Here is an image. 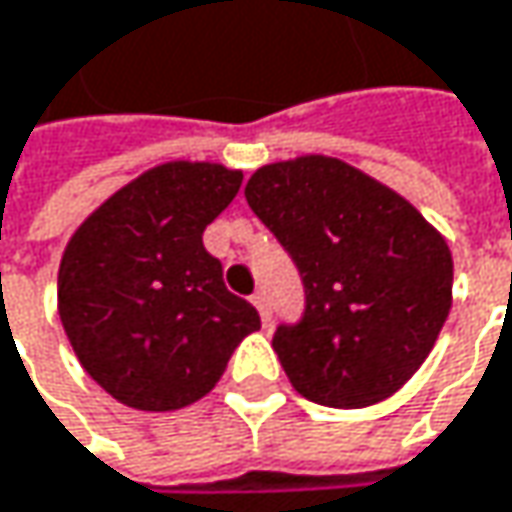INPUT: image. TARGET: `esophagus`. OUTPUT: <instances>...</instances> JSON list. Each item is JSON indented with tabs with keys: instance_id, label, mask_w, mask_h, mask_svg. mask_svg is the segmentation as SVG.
<instances>
[{
	"instance_id": "34e87169",
	"label": "esophagus",
	"mask_w": 512,
	"mask_h": 512,
	"mask_svg": "<svg viewBox=\"0 0 512 512\" xmlns=\"http://www.w3.org/2000/svg\"><path fill=\"white\" fill-rule=\"evenodd\" d=\"M250 300H253V306L259 309L262 321L268 324V321H271V306H268V294H265V291H256V294H253Z\"/></svg>"
}]
</instances>
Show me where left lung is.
Returning a JSON list of instances; mask_svg holds the SVG:
<instances>
[{"instance_id": "1", "label": "left lung", "mask_w": 512, "mask_h": 512, "mask_svg": "<svg viewBox=\"0 0 512 512\" xmlns=\"http://www.w3.org/2000/svg\"><path fill=\"white\" fill-rule=\"evenodd\" d=\"M244 197L306 288L303 321L274 333L291 386L336 410L392 398L451 312L454 259L442 232L398 191L333 156L262 164Z\"/></svg>"}]
</instances>
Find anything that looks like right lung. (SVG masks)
<instances>
[{
	"mask_svg": "<svg viewBox=\"0 0 512 512\" xmlns=\"http://www.w3.org/2000/svg\"><path fill=\"white\" fill-rule=\"evenodd\" d=\"M241 188L218 161H164L70 235L58 315L82 368L120 404L182 410L215 389L259 312L224 286L203 229Z\"/></svg>",
	"mask_w": 512,
	"mask_h": 512,
	"instance_id": "right-lung-1",
	"label": "right lung"
}]
</instances>
